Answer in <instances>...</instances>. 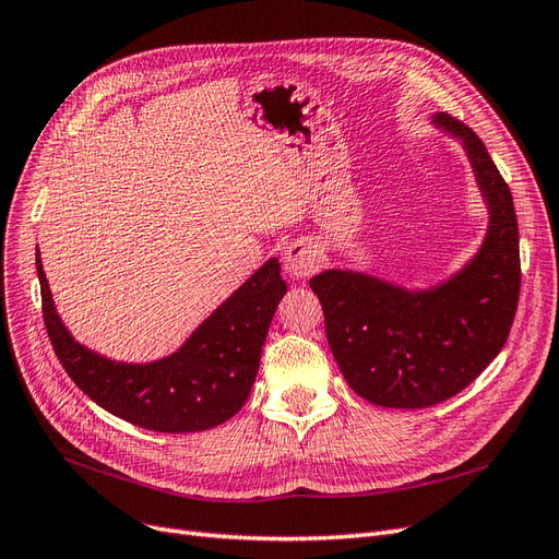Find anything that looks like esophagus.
Listing matches in <instances>:
<instances>
[{
    "instance_id": "1",
    "label": "esophagus",
    "mask_w": 559,
    "mask_h": 559,
    "mask_svg": "<svg viewBox=\"0 0 559 559\" xmlns=\"http://www.w3.org/2000/svg\"><path fill=\"white\" fill-rule=\"evenodd\" d=\"M282 261H284V270L292 277L296 280L310 277L312 273H317V267L321 263V251L317 249V245L308 240H296L284 249Z\"/></svg>"
}]
</instances>
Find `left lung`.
Returning <instances> with one entry per match:
<instances>
[{"label": "left lung", "mask_w": 559, "mask_h": 559, "mask_svg": "<svg viewBox=\"0 0 559 559\" xmlns=\"http://www.w3.org/2000/svg\"><path fill=\"white\" fill-rule=\"evenodd\" d=\"M433 123L462 140L489 210L480 251L460 273L408 292L354 270L310 280L347 384L384 408H429L476 380L511 333L520 298L518 218L485 144L448 114Z\"/></svg>", "instance_id": "obj_1"}]
</instances>
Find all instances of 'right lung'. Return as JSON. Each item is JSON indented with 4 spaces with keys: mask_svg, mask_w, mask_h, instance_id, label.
<instances>
[{
    "mask_svg": "<svg viewBox=\"0 0 559 559\" xmlns=\"http://www.w3.org/2000/svg\"><path fill=\"white\" fill-rule=\"evenodd\" d=\"M44 324L67 376L99 408L160 433L205 431L238 413L259 373L270 321L286 294L277 259L265 261L175 354L151 364L111 361L76 343L50 298L37 249Z\"/></svg>",
    "mask_w": 559,
    "mask_h": 559,
    "instance_id": "add662e5",
    "label": "right lung"
}]
</instances>
